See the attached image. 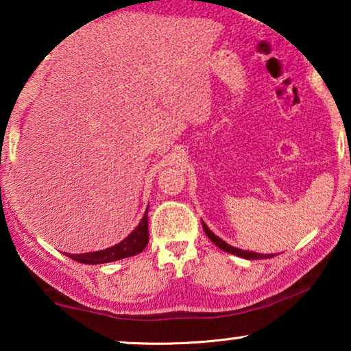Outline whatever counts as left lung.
<instances>
[{
	"label": "left lung",
	"mask_w": 351,
	"mask_h": 351,
	"mask_svg": "<svg viewBox=\"0 0 351 351\" xmlns=\"http://www.w3.org/2000/svg\"><path fill=\"white\" fill-rule=\"evenodd\" d=\"M203 230L204 233L208 234V238L213 241L215 246L222 249V251L225 252H230V254H234V256L238 257H243V258H249V261H258V258H270V257H275V254H258V252H251V251H243V249H238V247H233L230 246V244H227L223 241V239H220L219 237H215V234L210 232V230L208 228V225H206L203 222Z\"/></svg>",
	"instance_id": "8db88e82"
}]
</instances>
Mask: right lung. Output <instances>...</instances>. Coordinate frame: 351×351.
<instances>
[{"label": "right lung", "instance_id": "right-lung-1", "mask_svg": "<svg viewBox=\"0 0 351 351\" xmlns=\"http://www.w3.org/2000/svg\"><path fill=\"white\" fill-rule=\"evenodd\" d=\"M148 208L145 210L141 223L129 233V237L123 239L121 243L114 244L112 247L104 249V251L86 252V254H66L70 258L86 263V265H97V263H108L119 261V258L132 257L136 254H141L148 244Z\"/></svg>", "mask_w": 351, "mask_h": 351}]
</instances>
